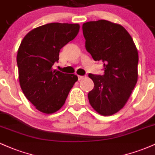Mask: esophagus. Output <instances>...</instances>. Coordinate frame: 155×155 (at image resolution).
<instances>
[{"mask_svg": "<svg viewBox=\"0 0 155 155\" xmlns=\"http://www.w3.org/2000/svg\"><path fill=\"white\" fill-rule=\"evenodd\" d=\"M85 76H78V79H79V80L80 81V80H81V79H83L84 78Z\"/></svg>", "mask_w": 155, "mask_h": 155, "instance_id": "34e87169", "label": "esophagus"}]
</instances>
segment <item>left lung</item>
Listing matches in <instances>:
<instances>
[{
    "label": "left lung",
    "mask_w": 155,
    "mask_h": 155,
    "mask_svg": "<svg viewBox=\"0 0 155 155\" xmlns=\"http://www.w3.org/2000/svg\"><path fill=\"white\" fill-rule=\"evenodd\" d=\"M82 30L87 51L104 67L103 76L89 74L94 82L89 102L101 115L111 116L124 107L138 81V50L120 24L101 19L84 23Z\"/></svg>",
    "instance_id": "left-lung-1"
}]
</instances>
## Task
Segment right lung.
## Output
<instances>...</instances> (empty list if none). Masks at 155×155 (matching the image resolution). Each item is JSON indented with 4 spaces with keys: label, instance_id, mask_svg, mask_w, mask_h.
Returning <instances> with one entry per match:
<instances>
[{
    "label": "right lung",
    "instance_id": "add662e5",
    "mask_svg": "<svg viewBox=\"0 0 155 155\" xmlns=\"http://www.w3.org/2000/svg\"><path fill=\"white\" fill-rule=\"evenodd\" d=\"M79 24L53 22L27 34L17 55L19 81L26 98L42 113L50 114L63 107L78 77L52 68L60 49L79 33Z\"/></svg>",
    "mask_w": 155,
    "mask_h": 155
}]
</instances>
